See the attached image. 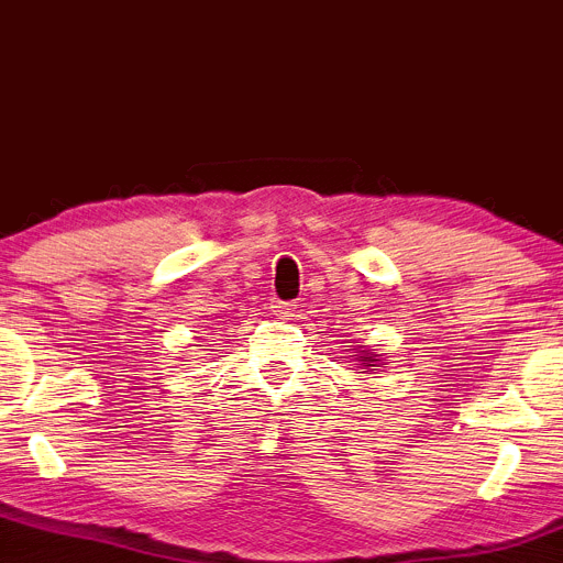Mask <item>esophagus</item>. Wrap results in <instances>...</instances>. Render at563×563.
<instances>
[{"instance_id":"obj_1","label":"esophagus","mask_w":563,"mask_h":563,"mask_svg":"<svg viewBox=\"0 0 563 563\" xmlns=\"http://www.w3.org/2000/svg\"><path fill=\"white\" fill-rule=\"evenodd\" d=\"M269 309H273V314H277V318L290 320V318H294V312H296V303H290V301H273V303H269Z\"/></svg>"}]
</instances>
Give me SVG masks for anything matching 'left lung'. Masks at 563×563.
I'll return each instance as SVG.
<instances>
[{
    "mask_svg": "<svg viewBox=\"0 0 563 563\" xmlns=\"http://www.w3.org/2000/svg\"><path fill=\"white\" fill-rule=\"evenodd\" d=\"M349 344H354L352 357L357 360L360 367H363V373L378 371V367H384V363H380V354L376 352V349H367V346L360 344V341H349Z\"/></svg>",
    "mask_w": 563,
    "mask_h": 563,
    "instance_id": "8db88e82",
    "label": "left lung"
}]
</instances>
